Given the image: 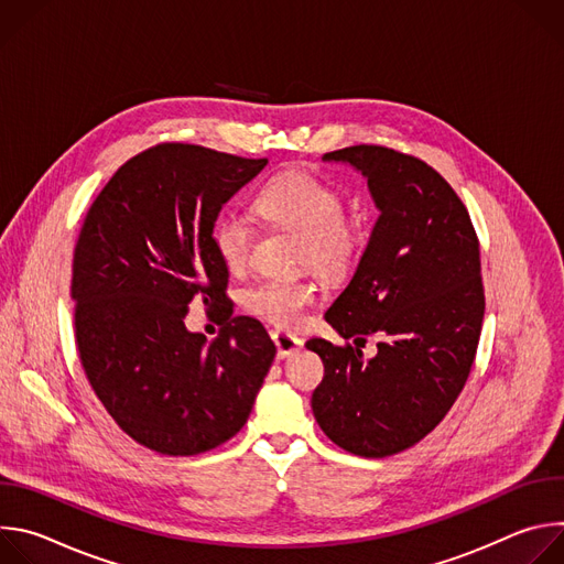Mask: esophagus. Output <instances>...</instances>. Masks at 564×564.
Segmentation results:
<instances>
[{
    "instance_id": "esophagus-1",
    "label": "esophagus",
    "mask_w": 564,
    "mask_h": 564,
    "mask_svg": "<svg viewBox=\"0 0 564 564\" xmlns=\"http://www.w3.org/2000/svg\"><path fill=\"white\" fill-rule=\"evenodd\" d=\"M272 339H274V344H276V350H279V357H281V359H285V357H290V355H294V352H299V350L303 348V339H299V337L292 335V333L274 330V333H272Z\"/></svg>"
}]
</instances>
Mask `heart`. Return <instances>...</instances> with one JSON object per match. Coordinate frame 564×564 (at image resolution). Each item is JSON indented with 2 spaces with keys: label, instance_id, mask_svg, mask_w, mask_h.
<instances>
[{
  "label": "heart",
  "instance_id": "b5f03b06",
  "mask_svg": "<svg viewBox=\"0 0 564 564\" xmlns=\"http://www.w3.org/2000/svg\"><path fill=\"white\" fill-rule=\"evenodd\" d=\"M257 212L270 223L303 236L299 263L337 276L352 268L361 250V229L346 216L344 194L328 181L307 172H285L268 181L257 198ZM254 240L252 223L236 212L214 227V248L227 272L248 268ZM318 288L307 279L261 281L246 290L243 305L276 328H296L316 303Z\"/></svg>",
  "mask_w": 564,
  "mask_h": 564
}]
</instances>
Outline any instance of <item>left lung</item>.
I'll return each instance as SVG.
<instances>
[{"label":"left lung","mask_w":564,"mask_h":564,"mask_svg":"<svg viewBox=\"0 0 564 564\" xmlns=\"http://www.w3.org/2000/svg\"><path fill=\"white\" fill-rule=\"evenodd\" d=\"M368 181L379 209L366 252L326 321L377 355L310 339L324 361L312 413L337 446L388 457L424 440L462 392L485 318L479 243L453 187L424 160L379 144L330 151Z\"/></svg>","instance_id":"left-lung-1"}]
</instances>
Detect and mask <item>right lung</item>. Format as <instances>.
Here are the masks:
<instances>
[{"label":"right lung","instance_id":"add662e5","mask_svg":"<svg viewBox=\"0 0 564 564\" xmlns=\"http://www.w3.org/2000/svg\"><path fill=\"white\" fill-rule=\"evenodd\" d=\"M268 158L163 142L111 176L73 254L75 344L116 424L174 457L212 451L248 422L276 346L252 316H231L229 272L214 248L223 205ZM192 300L216 311L212 344L184 328Z\"/></svg>","mask_w":564,"mask_h":564}]
</instances>
